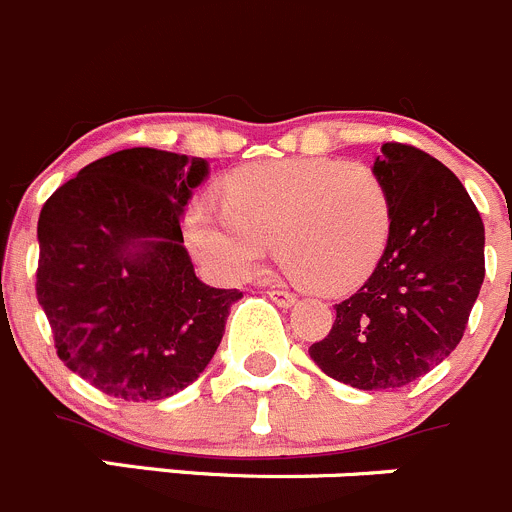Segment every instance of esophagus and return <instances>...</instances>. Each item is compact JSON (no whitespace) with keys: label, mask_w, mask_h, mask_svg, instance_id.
<instances>
[{"label":"esophagus","mask_w":512,"mask_h":512,"mask_svg":"<svg viewBox=\"0 0 512 512\" xmlns=\"http://www.w3.org/2000/svg\"><path fill=\"white\" fill-rule=\"evenodd\" d=\"M268 298H271L273 303H278V306H283V308H288V306H293V301H296V296H293V293H288V291H283V288H268Z\"/></svg>","instance_id":"1"}]
</instances>
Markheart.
Listing matches in <instances>:
<instances>
[{"label":"heart","mask_w":512,"mask_h":512,"mask_svg":"<svg viewBox=\"0 0 512 512\" xmlns=\"http://www.w3.org/2000/svg\"><path fill=\"white\" fill-rule=\"evenodd\" d=\"M184 241L224 281L278 261L316 293H343L376 268L393 229L386 181L363 161L283 159L234 171L214 196L186 209Z\"/></svg>","instance_id":"obj_1"}]
</instances>
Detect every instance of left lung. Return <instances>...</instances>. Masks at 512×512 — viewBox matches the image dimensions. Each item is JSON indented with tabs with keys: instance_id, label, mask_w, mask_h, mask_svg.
Returning <instances> with one entry per match:
<instances>
[{
	"instance_id": "left-lung-1",
	"label": "left lung",
	"mask_w": 512,
	"mask_h": 512,
	"mask_svg": "<svg viewBox=\"0 0 512 512\" xmlns=\"http://www.w3.org/2000/svg\"><path fill=\"white\" fill-rule=\"evenodd\" d=\"M373 169L391 191V239L308 353L336 381L386 391L426 376L460 343L485 278V229L458 176L426 151L388 141Z\"/></svg>"
}]
</instances>
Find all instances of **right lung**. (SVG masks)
<instances>
[{
	"mask_svg": "<svg viewBox=\"0 0 512 512\" xmlns=\"http://www.w3.org/2000/svg\"><path fill=\"white\" fill-rule=\"evenodd\" d=\"M204 159L136 149L96 159L39 214L37 301L69 371L121 401H161L204 373L236 288H211L181 216Z\"/></svg>",
	"mask_w": 512,
	"mask_h": 512,
	"instance_id": "right-lung-1",
	"label": "right lung"
}]
</instances>
